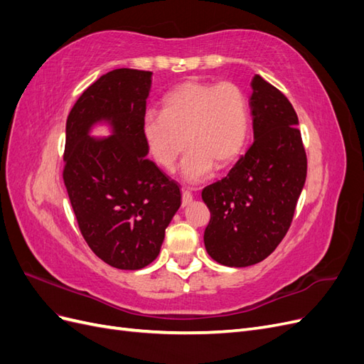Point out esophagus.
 Here are the masks:
<instances>
[{"label":"esophagus","instance_id":"obj_1","mask_svg":"<svg viewBox=\"0 0 364 364\" xmlns=\"http://www.w3.org/2000/svg\"><path fill=\"white\" fill-rule=\"evenodd\" d=\"M193 202V193L188 188L182 190V206H188Z\"/></svg>","mask_w":364,"mask_h":364}]
</instances>
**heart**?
Returning a JSON list of instances; mask_svg holds the SVG:
<instances>
[{
	"label": "heart",
	"mask_w": 364,
	"mask_h": 364,
	"mask_svg": "<svg viewBox=\"0 0 364 364\" xmlns=\"http://www.w3.org/2000/svg\"><path fill=\"white\" fill-rule=\"evenodd\" d=\"M249 136V105L235 83L190 80L164 98L161 114L142 119V138L151 158L171 170L188 146L182 173L188 182H200L232 164ZM187 142H184V139Z\"/></svg>",
	"instance_id": "1"
}]
</instances>
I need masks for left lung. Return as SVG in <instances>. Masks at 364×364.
<instances>
[{
	"label": "left lung",
	"instance_id": "left-lung-1",
	"mask_svg": "<svg viewBox=\"0 0 364 364\" xmlns=\"http://www.w3.org/2000/svg\"><path fill=\"white\" fill-rule=\"evenodd\" d=\"M253 142L226 178L202 191L211 218L205 229L209 257L247 267L278 247L293 222L306 178V153L289 98L261 75L252 80Z\"/></svg>",
	"mask_w": 364,
	"mask_h": 364
}]
</instances>
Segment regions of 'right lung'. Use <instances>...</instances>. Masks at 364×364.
Wrapping results in <instances>:
<instances>
[{"mask_svg":"<svg viewBox=\"0 0 364 364\" xmlns=\"http://www.w3.org/2000/svg\"><path fill=\"white\" fill-rule=\"evenodd\" d=\"M150 83V71H109L86 87L67 119L63 182L77 225L95 255L121 270L156 259L181 206L179 185L146 158ZM98 120L113 126L106 140L89 136Z\"/></svg>","mask_w":364,"mask_h":364,"instance_id":"add662e5","label":"right lung"}]
</instances>
